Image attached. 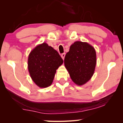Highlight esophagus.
Wrapping results in <instances>:
<instances>
[{
	"label": "esophagus",
	"mask_w": 123,
	"mask_h": 123,
	"mask_svg": "<svg viewBox=\"0 0 123 123\" xmlns=\"http://www.w3.org/2000/svg\"><path fill=\"white\" fill-rule=\"evenodd\" d=\"M65 56V53H63V54H62L61 55V56H62V59H63V60L64 59Z\"/></svg>",
	"instance_id": "34e87169"
}]
</instances>
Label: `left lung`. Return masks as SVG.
<instances>
[{
  "instance_id": "8db88e82",
  "label": "left lung",
  "mask_w": 123,
  "mask_h": 123,
  "mask_svg": "<svg viewBox=\"0 0 123 123\" xmlns=\"http://www.w3.org/2000/svg\"><path fill=\"white\" fill-rule=\"evenodd\" d=\"M95 48L86 42L75 41L66 54L64 65L75 85L82 86L93 76L96 65Z\"/></svg>"
}]
</instances>
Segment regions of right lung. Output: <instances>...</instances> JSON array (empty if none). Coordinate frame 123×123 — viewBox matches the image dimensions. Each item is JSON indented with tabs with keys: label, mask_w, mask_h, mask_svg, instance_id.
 I'll use <instances>...</instances> for the list:
<instances>
[{
	"label": "right lung",
	"mask_w": 123,
	"mask_h": 123,
	"mask_svg": "<svg viewBox=\"0 0 123 123\" xmlns=\"http://www.w3.org/2000/svg\"><path fill=\"white\" fill-rule=\"evenodd\" d=\"M63 63L58 51L46 43L38 44L28 55V69L33 82L40 88L53 83L56 69Z\"/></svg>",
	"instance_id": "obj_1"
}]
</instances>
